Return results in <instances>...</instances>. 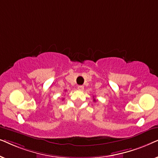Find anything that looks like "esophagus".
I'll use <instances>...</instances> for the list:
<instances>
[{
  "instance_id": "obj_1",
  "label": "esophagus",
  "mask_w": 158,
  "mask_h": 158,
  "mask_svg": "<svg viewBox=\"0 0 158 158\" xmlns=\"http://www.w3.org/2000/svg\"><path fill=\"white\" fill-rule=\"evenodd\" d=\"M77 88H78V90H83L84 89V86L83 85H79L78 87H77Z\"/></svg>"
}]
</instances>
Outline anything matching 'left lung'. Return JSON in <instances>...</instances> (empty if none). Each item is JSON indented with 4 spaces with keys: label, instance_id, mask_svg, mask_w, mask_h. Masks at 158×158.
<instances>
[{
    "label": "left lung",
    "instance_id": "1",
    "mask_svg": "<svg viewBox=\"0 0 158 158\" xmlns=\"http://www.w3.org/2000/svg\"><path fill=\"white\" fill-rule=\"evenodd\" d=\"M94 101H96V99H94Z\"/></svg>",
    "mask_w": 158,
    "mask_h": 158
}]
</instances>
